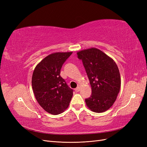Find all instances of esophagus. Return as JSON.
<instances>
[{
	"mask_svg": "<svg viewBox=\"0 0 147 147\" xmlns=\"http://www.w3.org/2000/svg\"><path fill=\"white\" fill-rule=\"evenodd\" d=\"M80 86H78L75 90L76 92H78V91H80Z\"/></svg>",
	"mask_w": 147,
	"mask_h": 147,
	"instance_id": "34e87169",
	"label": "esophagus"
}]
</instances>
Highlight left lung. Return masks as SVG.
<instances>
[{"mask_svg":"<svg viewBox=\"0 0 147 147\" xmlns=\"http://www.w3.org/2000/svg\"><path fill=\"white\" fill-rule=\"evenodd\" d=\"M90 80L92 94L86 104L96 113L105 112L116 100L121 87V77L115 62L99 49L91 48L77 53Z\"/></svg>","mask_w":147,"mask_h":147,"instance_id":"left-lung-1","label":"left lung"}]
</instances>
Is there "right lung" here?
<instances>
[{
  "label": "right lung",
  "mask_w": 147,
  "mask_h": 147,
  "mask_svg": "<svg viewBox=\"0 0 147 147\" xmlns=\"http://www.w3.org/2000/svg\"><path fill=\"white\" fill-rule=\"evenodd\" d=\"M72 52L55 53L45 57L34 70L32 86L39 105L52 115L63 113L68 107L73 96L61 77V69Z\"/></svg>",
  "instance_id": "add662e5"
}]
</instances>
